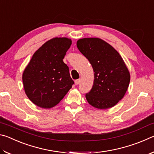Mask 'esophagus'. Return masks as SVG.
Returning a JSON list of instances; mask_svg holds the SVG:
<instances>
[{
    "instance_id": "1",
    "label": "esophagus",
    "mask_w": 154,
    "mask_h": 154,
    "mask_svg": "<svg viewBox=\"0 0 154 154\" xmlns=\"http://www.w3.org/2000/svg\"><path fill=\"white\" fill-rule=\"evenodd\" d=\"M80 82H81V79H77V80H75V85H78V84H79Z\"/></svg>"
}]
</instances>
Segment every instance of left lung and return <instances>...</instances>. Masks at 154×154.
Returning <instances> with one entry per match:
<instances>
[{
    "instance_id": "1",
    "label": "left lung",
    "mask_w": 154,
    "mask_h": 154,
    "mask_svg": "<svg viewBox=\"0 0 154 154\" xmlns=\"http://www.w3.org/2000/svg\"><path fill=\"white\" fill-rule=\"evenodd\" d=\"M77 47L93 68L92 88L85 94L88 102L100 109L111 108L124 97L128 88V69L119 54L100 38L78 40Z\"/></svg>"
}]
</instances>
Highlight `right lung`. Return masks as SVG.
<instances>
[{
	"label": "right lung",
	"mask_w": 154,
	"mask_h": 154,
	"mask_svg": "<svg viewBox=\"0 0 154 154\" xmlns=\"http://www.w3.org/2000/svg\"><path fill=\"white\" fill-rule=\"evenodd\" d=\"M71 43L68 38H51L33 54L26 67L22 75L25 93L36 106L54 107L74 84L62 60Z\"/></svg>",
	"instance_id": "add662e5"
}]
</instances>
